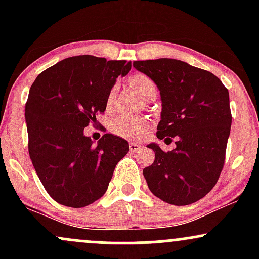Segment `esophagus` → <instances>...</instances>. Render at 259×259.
I'll use <instances>...</instances> for the list:
<instances>
[{"mask_svg":"<svg viewBox=\"0 0 259 259\" xmlns=\"http://www.w3.org/2000/svg\"><path fill=\"white\" fill-rule=\"evenodd\" d=\"M142 146L140 144H136V142H130L129 144V148H130V151H133V152H135V151H138V150H140V148H141Z\"/></svg>","mask_w":259,"mask_h":259,"instance_id":"obj_1","label":"esophagus"}]
</instances>
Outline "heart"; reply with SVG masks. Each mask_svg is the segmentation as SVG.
<instances>
[{
    "mask_svg": "<svg viewBox=\"0 0 259 259\" xmlns=\"http://www.w3.org/2000/svg\"><path fill=\"white\" fill-rule=\"evenodd\" d=\"M130 85L140 96L144 99L145 96L153 89H156V85L152 81V79L148 78L145 74H134L129 79ZM112 99V94L109 95V100ZM148 127V120L145 118H136L130 117V115H117L111 121V132L115 135L121 136V138L136 140L144 135Z\"/></svg>",
    "mask_w": 259,
    "mask_h": 259,
    "instance_id": "obj_1",
    "label": "heart"
}]
</instances>
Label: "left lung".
<instances>
[{"instance_id": "8db88e82", "label": "left lung", "mask_w": 259, "mask_h": 259, "mask_svg": "<svg viewBox=\"0 0 259 259\" xmlns=\"http://www.w3.org/2000/svg\"><path fill=\"white\" fill-rule=\"evenodd\" d=\"M135 69L156 82L162 100L157 138H175L164 152L157 144L152 165L144 169L148 189L174 206L204 197L223 170L231 127L229 91L214 74L171 58L135 61Z\"/></svg>"}]
</instances>
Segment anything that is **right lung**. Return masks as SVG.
<instances>
[{
	"mask_svg": "<svg viewBox=\"0 0 259 259\" xmlns=\"http://www.w3.org/2000/svg\"><path fill=\"white\" fill-rule=\"evenodd\" d=\"M130 69L126 61L75 56L44 70L31 85L25 105L29 154L58 203L81 208L102 197L115 165L129 152L126 140L112 134L95 145L84 127L106 111L115 80Z\"/></svg>",
	"mask_w": 259,
	"mask_h": 259,
	"instance_id": "1",
	"label": "right lung"
}]
</instances>
